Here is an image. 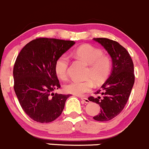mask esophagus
Listing matches in <instances>:
<instances>
[{"mask_svg": "<svg viewBox=\"0 0 149 149\" xmlns=\"http://www.w3.org/2000/svg\"><path fill=\"white\" fill-rule=\"evenodd\" d=\"M80 99L82 100V101H83L84 103H85V104H88V103L90 102V101L87 98H83V97H82H82H81Z\"/></svg>", "mask_w": 149, "mask_h": 149, "instance_id": "34e87169", "label": "esophagus"}]
</instances>
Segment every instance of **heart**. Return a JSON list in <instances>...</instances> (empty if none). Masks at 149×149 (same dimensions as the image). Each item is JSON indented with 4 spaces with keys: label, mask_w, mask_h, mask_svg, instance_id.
Segmentation results:
<instances>
[{
    "label": "heart",
    "mask_w": 149,
    "mask_h": 149,
    "mask_svg": "<svg viewBox=\"0 0 149 149\" xmlns=\"http://www.w3.org/2000/svg\"><path fill=\"white\" fill-rule=\"evenodd\" d=\"M73 54L75 56L89 65L87 77L92 79L95 83H101L109 76L111 69V61L108 56L102 54L101 49L86 44L77 48ZM69 64L70 59L65 54L60 56L55 62L54 68L56 74L62 80L67 77ZM92 80H72L64 85V90L68 93L82 95L92 90L93 82Z\"/></svg>",
    "instance_id": "heart-1"
}]
</instances>
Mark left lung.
Wrapping results in <instances>:
<instances>
[{"label": "left lung", "instance_id": "1", "mask_svg": "<svg viewBox=\"0 0 149 149\" xmlns=\"http://www.w3.org/2000/svg\"><path fill=\"white\" fill-rule=\"evenodd\" d=\"M93 40L105 48L112 61L111 74L95 93L101 96L88 98L101 107L100 113L93 117L94 120L105 122L118 115L126 105L135 82L134 66L129 53L119 42L107 38Z\"/></svg>", "mask_w": 149, "mask_h": 149}]
</instances>
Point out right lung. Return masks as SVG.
<instances>
[{"label": "right lung", "instance_id": "add662e5", "mask_svg": "<svg viewBox=\"0 0 149 149\" xmlns=\"http://www.w3.org/2000/svg\"><path fill=\"white\" fill-rule=\"evenodd\" d=\"M75 44L74 41L38 38L22 49L14 64V91L24 112L40 123L61 115L70 95L54 93L60 88L55 62Z\"/></svg>", "mask_w": 149, "mask_h": 149}]
</instances>
